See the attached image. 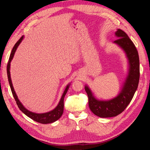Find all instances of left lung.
Listing matches in <instances>:
<instances>
[{
    "mask_svg": "<svg viewBox=\"0 0 150 150\" xmlns=\"http://www.w3.org/2000/svg\"><path fill=\"white\" fill-rule=\"evenodd\" d=\"M118 38L114 43L124 50L129 60L128 76L120 94L108 101H99L95 98L88 86L85 91L88 96L89 107L95 115L101 117H110L120 115L128 106L138 88L139 79V59L134 43L123 30L117 29L115 33Z\"/></svg>",
    "mask_w": 150,
    "mask_h": 150,
    "instance_id": "8db88e82",
    "label": "left lung"
}]
</instances>
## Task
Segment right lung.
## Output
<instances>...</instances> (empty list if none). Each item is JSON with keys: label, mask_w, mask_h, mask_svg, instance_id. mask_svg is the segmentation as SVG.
<instances>
[{"label": "right lung", "mask_w": 150, "mask_h": 150, "mask_svg": "<svg viewBox=\"0 0 150 150\" xmlns=\"http://www.w3.org/2000/svg\"><path fill=\"white\" fill-rule=\"evenodd\" d=\"M24 36H22V37L19 39V40L16 43V44L13 46L12 52L11 53L9 59H8V63H7V77H8V83H9L10 84V87L11 89V91L12 93V95L13 98H14L15 100L16 101V103L17 104L18 107L20 109V110L23 112L25 115L29 117L32 120H34L36 122H40V123L42 124H47V123H51V122H53L54 121H57L60 118V117L62 116L63 111H64V99L65 95L67 91L68 88L69 87V84L67 86V87L64 91V93H63L62 98L61 99V100L59 103L57 107L53 110L51 111H49L48 112L46 113H42V114H37V113H34L33 112H30L29 110L25 109L23 105L21 104V103L19 101V99L17 98V95L15 93V91L13 89V86L12 84V81L11 79V74H10V64H11V62L12 59V58L13 57V55H14V53L16 51V49L18 47V46L20 44L21 41L23 39Z\"/></svg>", "instance_id": "right-lung-1"}]
</instances>
